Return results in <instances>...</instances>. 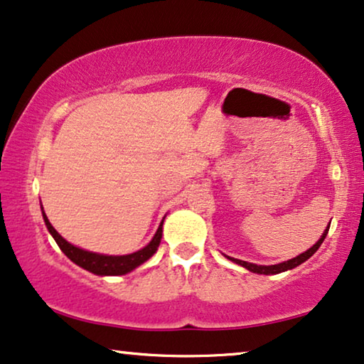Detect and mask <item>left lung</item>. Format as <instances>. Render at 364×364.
Here are the masks:
<instances>
[{"label":"left lung","instance_id":"obj_1","mask_svg":"<svg viewBox=\"0 0 364 364\" xmlns=\"http://www.w3.org/2000/svg\"><path fill=\"white\" fill-rule=\"evenodd\" d=\"M328 228H330V225L326 226V230L323 231L322 238H320V240L317 241V243H315L312 247H310V250H307L305 252H302V255H299L297 257H294V259H289V261H284V262H281V264H272V266H257V264H251V262H246V261H241V259H235V257H230V259H231V261H235L236 264H241L243 267H246V269H250L251 272H257V274H279V272H284V271H287V269H294V267H297L299 264H302V262L307 261L309 257L312 256L314 252L318 250L320 245L323 243V240H325L326 233H328Z\"/></svg>","mask_w":364,"mask_h":364}]
</instances>
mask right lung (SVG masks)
Listing matches in <instances>:
<instances>
[{"instance_id": "1", "label": "right lung", "mask_w": 364, "mask_h": 364, "mask_svg": "<svg viewBox=\"0 0 364 364\" xmlns=\"http://www.w3.org/2000/svg\"><path fill=\"white\" fill-rule=\"evenodd\" d=\"M42 217H44L49 233L54 236L55 243L59 245L62 252H64L68 259L83 267V269L90 271L93 274H98V276H121V274L133 271L134 267L143 264L144 261H147L152 255H154L157 247H159L161 238H162V223H161L159 228L156 231L154 238H152L151 243L146 247H143V250L126 256H105V255H97V252L80 250V247L70 245L68 241L62 238L59 233H57L54 226L49 223V220H47L44 212H42Z\"/></svg>"}]
</instances>
